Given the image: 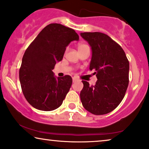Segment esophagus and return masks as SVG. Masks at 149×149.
Masks as SVG:
<instances>
[{"label": "esophagus", "mask_w": 149, "mask_h": 149, "mask_svg": "<svg viewBox=\"0 0 149 149\" xmlns=\"http://www.w3.org/2000/svg\"><path fill=\"white\" fill-rule=\"evenodd\" d=\"M77 81H78V79H77L76 77H73V78H72V81L73 82H76Z\"/></svg>", "instance_id": "34e87169"}]
</instances>
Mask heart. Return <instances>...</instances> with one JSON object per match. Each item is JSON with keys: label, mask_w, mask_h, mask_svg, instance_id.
Returning <instances> with one entry per match:
<instances>
[{"label": "heart", "mask_w": 149, "mask_h": 149, "mask_svg": "<svg viewBox=\"0 0 149 149\" xmlns=\"http://www.w3.org/2000/svg\"><path fill=\"white\" fill-rule=\"evenodd\" d=\"M86 46H88L86 45V44H79L78 45V50L79 51H80L81 49H84V48L86 47Z\"/></svg>", "instance_id": "heart-1"}]
</instances>
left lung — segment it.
<instances>
[{"label":"left lung","mask_w":149,"mask_h":149,"mask_svg":"<svg viewBox=\"0 0 149 149\" xmlns=\"http://www.w3.org/2000/svg\"><path fill=\"white\" fill-rule=\"evenodd\" d=\"M92 49L90 70L97 78L95 86L82 81L80 98L84 107L94 115H103L116 109L129 85V63L122 47L107 35L81 33Z\"/></svg>","instance_id":"obj_1"}]
</instances>
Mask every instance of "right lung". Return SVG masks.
<instances>
[{"mask_svg": "<svg viewBox=\"0 0 149 149\" xmlns=\"http://www.w3.org/2000/svg\"><path fill=\"white\" fill-rule=\"evenodd\" d=\"M79 39L72 29L53 23L42 29L23 55L19 71L21 88L31 105L42 111L60 107L70 90L72 79L69 75L56 77V63L62 60L66 47Z\"/></svg>", "mask_w": 149, "mask_h": 149, "instance_id": "obj_1", "label": "right lung"}]
</instances>
